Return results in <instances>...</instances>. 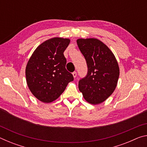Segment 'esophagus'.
<instances>
[{
	"instance_id": "obj_1",
	"label": "esophagus",
	"mask_w": 147,
	"mask_h": 147,
	"mask_svg": "<svg viewBox=\"0 0 147 147\" xmlns=\"http://www.w3.org/2000/svg\"><path fill=\"white\" fill-rule=\"evenodd\" d=\"M73 75L74 78H76V72H73Z\"/></svg>"
}]
</instances>
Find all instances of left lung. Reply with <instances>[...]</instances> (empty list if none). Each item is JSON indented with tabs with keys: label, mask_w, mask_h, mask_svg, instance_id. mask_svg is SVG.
I'll list each match as a JSON object with an SVG mask.
<instances>
[{
	"label": "left lung",
	"mask_w": 147,
	"mask_h": 147,
	"mask_svg": "<svg viewBox=\"0 0 147 147\" xmlns=\"http://www.w3.org/2000/svg\"><path fill=\"white\" fill-rule=\"evenodd\" d=\"M80 51L85 58L88 71L78 88L89 104H99L113 93L117 85L119 67L112 51L96 38L78 39Z\"/></svg>",
	"instance_id": "8db88e82"
}]
</instances>
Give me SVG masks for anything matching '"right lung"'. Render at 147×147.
I'll use <instances>...</instances> for the list:
<instances>
[{
	"label": "right lung",
	"instance_id": "add662e5",
	"mask_svg": "<svg viewBox=\"0 0 147 147\" xmlns=\"http://www.w3.org/2000/svg\"><path fill=\"white\" fill-rule=\"evenodd\" d=\"M69 43L68 38L49 39L37 47L27 63V85L35 97L43 102L56 100L73 81V74L65 69L63 55Z\"/></svg>",
	"mask_w": 147,
	"mask_h": 147
}]
</instances>
